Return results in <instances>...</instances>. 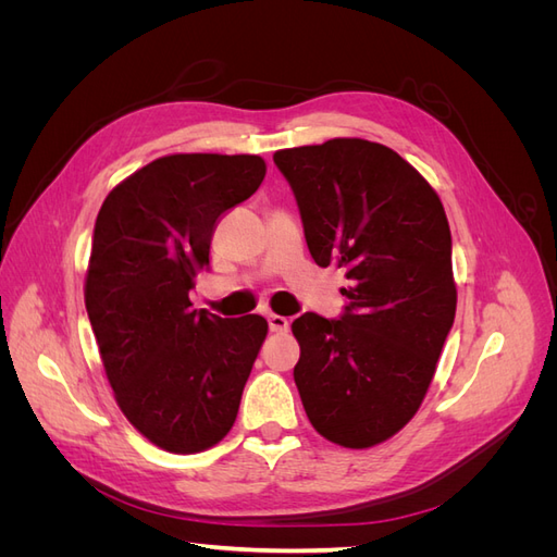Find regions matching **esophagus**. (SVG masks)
Wrapping results in <instances>:
<instances>
[{"instance_id":"obj_1","label":"esophagus","mask_w":557,"mask_h":557,"mask_svg":"<svg viewBox=\"0 0 557 557\" xmlns=\"http://www.w3.org/2000/svg\"><path fill=\"white\" fill-rule=\"evenodd\" d=\"M269 330L272 332H276V334H283V332H288L290 330V320L285 318V315H278V313H269Z\"/></svg>"}]
</instances>
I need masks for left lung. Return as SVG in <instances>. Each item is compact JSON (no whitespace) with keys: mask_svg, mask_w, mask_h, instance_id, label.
I'll list each match as a JSON object with an SVG mask.
<instances>
[{"mask_svg":"<svg viewBox=\"0 0 557 557\" xmlns=\"http://www.w3.org/2000/svg\"><path fill=\"white\" fill-rule=\"evenodd\" d=\"M311 258L350 281L339 318L307 311L295 383L318 434L346 448L391 440L416 416L453 327L450 227L442 199L393 148L330 139L285 148Z\"/></svg>","mask_w":557,"mask_h":557,"instance_id":"obj_1","label":"left lung"}]
</instances>
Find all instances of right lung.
Returning a JSON list of instances; mask_svg holds the SVG:
<instances>
[{
    "label": "right lung",
    "mask_w": 557,
    "mask_h": 557,
    "mask_svg": "<svg viewBox=\"0 0 557 557\" xmlns=\"http://www.w3.org/2000/svg\"><path fill=\"white\" fill-rule=\"evenodd\" d=\"M260 156L176 153L141 166L97 213L86 309L117 407L170 453L218 444L267 336L262 315L193 309L218 218L260 188Z\"/></svg>",
    "instance_id": "add662e5"
}]
</instances>
